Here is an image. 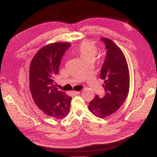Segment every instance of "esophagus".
Masks as SVG:
<instances>
[{
    "label": "esophagus",
    "instance_id": "obj_1",
    "mask_svg": "<svg viewBox=\"0 0 157 157\" xmlns=\"http://www.w3.org/2000/svg\"><path fill=\"white\" fill-rule=\"evenodd\" d=\"M72 94H73V95H75V96H76V95L79 94H80V92H78V91H73V92H72Z\"/></svg>",
    "mask_w": 157,
    "mask_h": 157
}]
</instances>
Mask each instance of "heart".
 Returning a JSON list of instances; mask_svg holds the SVG:
<instances>
[{
  "label": "heart",
  "instance_id": "b5f03b06",
  "mask_svg": "<svg viewBox=\"0 0 157 157\" xmlns=\"http://www.w3.org/2000/svg\"><path fill=\"white\" fill-rule=\"evenodd\" d=\"M98 52V47L89 40L83 41L75 51L83 62L89 61L94 62Z\"/></svg>",
  "mask_w": 157,
  "mask_h": 157
}]
</instances>
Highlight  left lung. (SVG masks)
Here are the masks:
<instances>
[{
  "label": "left lung",
  "instance_id": "left-lung-1",
  "mask_svg": "<svg viewBox=\"0 0 157 157\" xmlns=\"http://www.w3.org/2000/svg\"><path fill=\"white\" fill-rule=\"evenodd\" d=\"M101 40L105 44L107 53L99 77L104 81L105 95L97 96L89 103L88 109L97 117L105 118L115 113L126 100L130 88V74L122 50L107 38Z\"/></svg>",
  "mask_w": 157,
  "mask_h": 157
}]
</instances>
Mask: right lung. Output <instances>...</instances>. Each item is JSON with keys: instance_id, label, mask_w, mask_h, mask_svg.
I'll return each mask as SVG.
<instances>
[{"instance_id": "right-lung-1", "label": "right lung", "mask_w": 157, "mask_h": 157, "mask_svg": "<svg viewBox=\"0 0 157 157\" xmlns=\"http://www.w3.org/2000/svg\"><path fill=\"white\" fill-rule=\"evenodd\" d=\"M71 44L55 42L44 46L33 57L29 68V88L36 106L56 119L67 116L72 98L54 84L61 58Z\"/></svg>"}]
</instances>
